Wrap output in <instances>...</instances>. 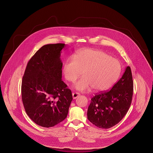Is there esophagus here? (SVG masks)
<instances>
[{"label": "esophagus", "mask_w": 153, "mask_h": 153, "mask_svg": "<svg viewBox=\"0 0 153 153\" xmlns=\"http://www.w3.org/2000/svg\"><path fill=\"white\" fill-rule=\"evenodd\" d=\"M79 93H77V92H74L72 94V97L74 99H76V98H78L79 96Z\"/></svg>", "instance_id": "esophagus-1"}]
</instances>
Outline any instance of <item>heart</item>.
<instances>
[{
    "mask_svg": "<svg viewBox=\"0 0 153 153\" xmlns=\"http://www.w3.org/2000/svg\"><path fill=\"white\" fill-rule=\"evenodd\" d=\"M120 72L121 65L117 59L102 51L91 49L78 51L63 66L65 77L69 82H74L83 74L75 85L79 91L91 88L97 92L105 91L116 82Z\"/></svg>",
    "mask_w": 153,
    "mask_h": 153,
    "instance_id": "heart-1",
    "label": "heart"
}]
</instances>
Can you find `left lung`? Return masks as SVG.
Returning a JSON list of instances; mask_svg holds the SVG:
<instances>
[{
    "label": "left lung",
    "mask_w": 153,
    "mask_h": 153,
    "mask_svg": "<svg viewBox=\"0 0 153 153\" xmlns=\"http://www.w3.org/2000/svg\"><path fill=\"white\" fill-rule=\"evenodd\" d=\"M133 81L127 66L120 79L111 89L95 94L88 107L87 119L100 128H110L123 119L131 104Z\"/></svg>",
    "instance_id": "8db88e82"
}]
</instances>
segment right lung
<instances>
[{"label":"right lung","mask_w":153,"mask_h":153,"mask_svg":"<svg viewBox=\"0 0 153 153\" xmlns=\"http://www.w3.org/2000/svg\"><path fill=\"white\" fill-rule=\"evenodd\" d=\"M65 44H49L28 62L22 82L25 110L37 125L52 127L65 120L72 101L71 90L62 81L61 51Z\"/></svg>","instance_id":"1"}]
</instances>
